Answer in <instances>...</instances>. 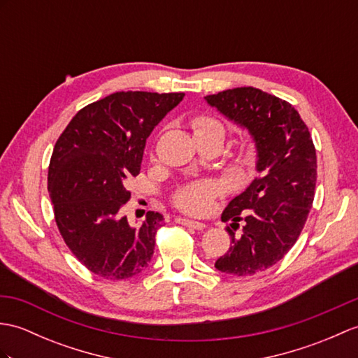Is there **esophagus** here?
Listing matches in <instances>:
<instances>
[{"label":"esophagus","mask_w":358,"mask_h":358,"mask_svg":"<svg viewBox=\"0 0 358 358\" xmlns=\"http://www.w3.org/2000/svg\"><path fill=\"white\" fill-rule=\"evenodd\" d=\"M178 224H181V226H186V227H190V229H195V230H204L206 229V224L199 222V221H194V220H187V218H177L176 220Z\"/></svg>","instance_id":"34e87169"}]
</instances>
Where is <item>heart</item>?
<instances>
[{"label": "heart", "mask_w": 358, "mask_h": 358, "mask_svg": "<svg viewBox=\"0 0 358 358\" xmlns=\"http://www.w3.org/2000/svg\"><path fill=\"white\" fill-rule=\"evenodd\" d=\"M192 129L195 137L220 134L224 137L222 123L209 115H198L192 120ZM222 192V186L212 180H199L182 186L173 195V203L182 212L199 215L210 209L213 199Z\"/></svg>", "instance_id": "1"}]
</instances>
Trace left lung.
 Returning <instances> with one entry per match:
<instances>
[{
	"mask_svg": "<svg viewBox=\"0 0 358 358\" xmlns=\"http://www.w3.org/2000/svg\"><path fill=\"white\" fill-rule=\"evenodd\" d=\"M204 99L255 143L257 177L222 212L231 244L215 262L221 273L252 276L288 253L308 218L317 180L313 138L294 106L257 88L226 90ZM239 223L241 234H235Z\"/></svg>",
	"mask_w": 358,
	"mask_h": 358,
	"instance_id": "left-lung-1",
	"label": "left lung"
}]
</instances>
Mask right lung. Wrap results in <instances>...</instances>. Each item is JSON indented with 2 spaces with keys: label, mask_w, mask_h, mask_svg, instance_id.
Instances as JSON below:
<instances>
[{
  "label": "right lung",
  "mask_w": 358,
  "mask_h": 358,
  "mask_svg": "<svg viewBox=\"0 0 358 358\" xmlns=\"http://www.w3.org/2000/svg\"><path fill=\"white\" fill-rule=\"evenodd\" d=\"M185 93L120 91L90 103L57 138L48 166L55 220L71 253L105 279L143 271L163 215L148 212L138 229L122 207L127 180L140 173L146 138Z\"/></svg>",
  "instance_id": "1"
}]
</instances>
